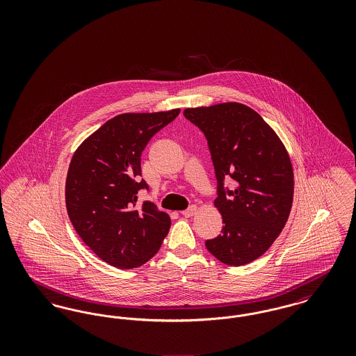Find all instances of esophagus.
<instances>
[{"label": "esophagus", "instance_id": "34e87169", "mask_svg": "<svg viewBox=\"0 0 356 356\" xmlns=\"http://www.w3.org/2000/svg\"><path fill=\"white\" fill-rule=\"evenodd\" d=\"M196 211H197V207L196 205H191L189 208H186V211L181 212V215L186 216V218H191V216H193L196 213Z\"/></svg>", "mask_w": 356, "mask_h": 356}]
</instances>
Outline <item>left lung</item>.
Returning <instances> with one entry per match:
<instances>
[{"instance_id": "obj_1", "label": "left lung", "mask_w": 356, "mask_h": 356, "mask_svg": "<svg viewBox=\"0 0 356 356\" xmlns=\"http://www.w3.org/2000/svg\"><path fill=\"white\" fill-rule=\"evenodd\" d=\"M184 116L207 137L218 180L215 207L221 234L205 247L227 266H244L264 254L284 228L293 200L287 149L263 118L240 102L186 108ZM231 177L235 190H225Z\"/></svg>"}]
</instances>
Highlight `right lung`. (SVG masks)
Returning <instances> with one entry per match:
<instances>
[{
    "label": "right lung",
    "mask_w": 356,
    "mask_h": 356,
    "mask_svg": "<svg viewBox=\"0 0 356 356\" xmlns=\"http://www.w3.org/2000/svg\"><path fill=\"white\" fill-rule=\"evenodd\" d=\"M180 109L122 113L85 138L69 164L68 216L85 244L105 263L131 270L143 266L170 232L168 213L151 202L136 207L141 153L148 141L177 118Z\"/></svg>",
    "instance_id": "1"
}]
</instances>
